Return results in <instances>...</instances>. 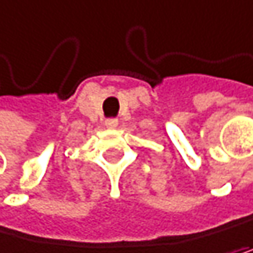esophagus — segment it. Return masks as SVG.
Instances as JSON below:
<instances>
[{"mask_svg": "<svg viewBox=\"0 0 253 253\" xmlns=\"http://www.w3.org/2000/svg\"><path fill=\"white\" fill-rule=\"evenodd\" d=\"M117 124H119V120H117V119H106V120H105V125H106L108 128H116Z\"/></svg>", "mask_w": 253, "mask_h": 253, "instance_id": "1", "label": "esophagus"}]
</instances>
